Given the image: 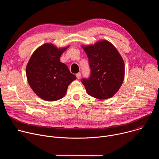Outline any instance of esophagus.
I'll return each instance as SVG.
<instances>
[{
    "mask_svg": "<svg viewBox=\"0 0 159 159\" xmlns=\"http://www.w3.org/2000/svg\"><path fill=\"white\" fill-rule=\"evenodd\" d=\"M76 77H77V78L78 79H79L81 77V73H80V72L77 73V74H76Z\"/></svg>",
    "mask_w": 159,
    "mask_h": 159,
    "instance_id": "34e87169",
    "label": "esophagus"
}]
</instances>
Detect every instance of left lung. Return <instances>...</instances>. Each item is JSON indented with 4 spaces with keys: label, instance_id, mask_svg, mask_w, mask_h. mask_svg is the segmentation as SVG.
Instances as JSON below:
<instances>
[{
    "label": "left lung",
    "instance_id": "1",
    "mask_svg": "<svg viewBox=\"0 0 159 159\" xmlns=\"http://www.w3.org/2000/svg\"><path fill=\"white\" fill-rule=\"evenodd\" d=\"M82 48L87 55L90 70V77L81 80L87 94L99 99L112 97L124 80L125 64L121 56L106 40Z\"/></svg>",
    "mask_w": 159,
    "mask_h": 159
}]
</instances>
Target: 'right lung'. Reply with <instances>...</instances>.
<instances>
[{
  "label": "right lung",
  "mask_w": 159,
  "mask_h": 159,
  "mask_svg": "<svg viewBox=\"0 0 159 159\" xmlns=\"http://www.w3.org/2000/svg\"><path fill=\"white\" fill-rule=\"evenodd\" d=\"M66 48L58 49L52 44H44L34 51L28 61L26 70L28 83L43 100L55 101L62 98L68 86L76 79L60 60Z\"/></svg>",
  "instance_id": "add662e5"
}]
</instances>
